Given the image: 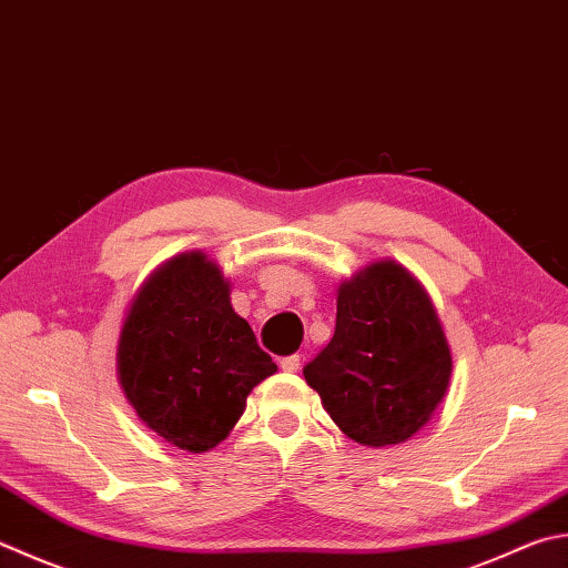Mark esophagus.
<instances>
[{"instance_id": "34e87169", "label": "esophagus", "mask_w": 568, "mask_h": 568, "mask_svg": "<svg viewBox=\"0 0 568 568\" xmlns=\"http://www.w3.org/2000/svg\"><path fill=\"white\" fill-rule=\"evenodd\" d=\"M298 366H302V358H298L296 353H294V356H284V358L280 361V368H282L284 373H296Z\"/></svg>"}]
</instances>
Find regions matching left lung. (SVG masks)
<instances>
[{"instance_id":"left-lung-1","label":"left lung","mask_w":568,"mask_h":568,"mask_svg":"<svg viewBox=\"0 0 568 568\" xmlns=\"http://www.w3.org/2000/svg\"><path fill=\"white\" fill-rule=\"evenodd\" d=\"M453 358L435 306L408 270L371 264L338 288L336 331L304 378L351 440H408L450 383Z\"/></svg>"}]
</instances>
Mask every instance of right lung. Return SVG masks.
<instances>
[{"mask_svg": "<svg viewBox=\"0 0 568 568\" xmlns=\"http://www.w3.org/2000/svg\"><path fill=\"white\" fill-rule=\"evenodd\" d=\"M276 371L230 284L205 254L170 260L138 292L118 341V378L138 417L190 453L230 435L256 383Z\"/></svg>", "mask_w": 568, "mask_h": 568, "instance_id": "add662e5", "label": "right lung"}]
</instances>
